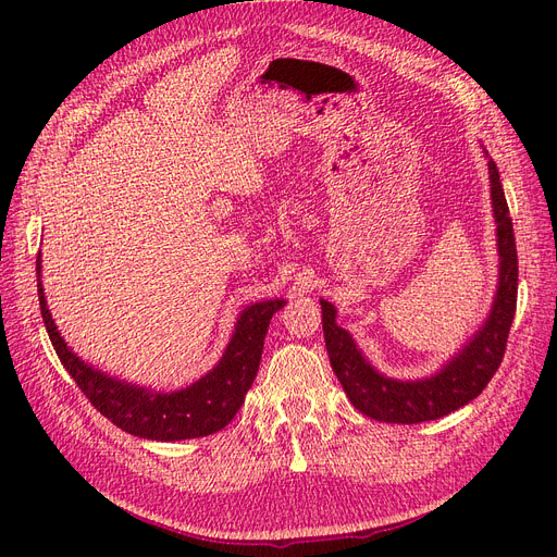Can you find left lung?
I'll use <instances>...</instances> for the list:
<instances>
[{
  "mask_svg": "<svg viewBox=\"0 0 557 557\" xmlns=\"http://www.w3.org/2000/svg\"><path fill=\"white\" fill-rule=\"evenodd\" d=\"M487 178H491L493 215L497 223V293L485 323L440 372L418 381H399L381 374L362 356L352 336L336 325L334 305L320 299L330 364L352 407L364 416L381 420V423L401 425L436 420L476 399L499 369L516 313L518 256L507 197H504L497 164L493 160H487Z\"/></svg>",
  "mask_w": 557,
  "mask_h": 557,
  "instance_id": "1",
  "label": "left lung"
}]
</instances>
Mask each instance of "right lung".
<instances>
[{
  "instance_id": "add662e5",
  "label": "right lung",
  "mask_w": 557,
  "mask_h": 557,
  "mask_svg": "<svg viewBox=\"0 0 557 557\" xmlns=\"http://www.w3.org/2000/svg\"><path fill=\"white\" fill-rule=\"evenodd\" d=\"M39 307L46 332L60 362L76 381L92 407L121 430L153 442H181L223 430L242 409L244 397L256 381L269 320L285 305L267 299L246 307L234 325L232 339L209 374L176 393H156L141 385L117 381L83 362L64 344L55 320L46 307L41 288V252L37 258Z\"/></svg>"
}]
</instances>
